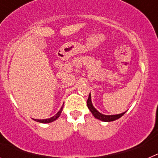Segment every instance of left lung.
<instances>
[{
  "label": "left lung",
  "instance_id": "1",
  "mask_svg": "<svg viewBox=\"0 0 158 158\" xmlns=\"http://www.w3.org/2000/svg\"><path fill=\"white\" fill-rule=\"evenodd\" d=\"M87 105H88V107H89V111H91L92 114L93 115V116H94L96 118L100 119V120L104 121V122H111V121L116 120V119H118V118H119L120 117H122L123 115L126 113V111H124V112L121 113V114H118V115H110L101 114V113L99 112V111H97L94 107H93V104H92L91 95L90 94H89V98H88V100H87Z\"/></svg>",
  "mask_w": 158,
  "mask_h": 158
}]
</instances>
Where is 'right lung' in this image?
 Returning a JSON list of instances; mask_svg holds the SVG:
<instances>
[{"label":"right lung","instance_id":"add662e5","mask_svg":"<svg viewBox=\"0 0 158 158\" xmlns=\"http://www.w3.org/2000/svg\"><path fill=\"white\" fill-rule=\"evenodd\" d=\"M62 109H63V106H62V107H61V109L57 112V114H55L54 116L51 117V118H46V119H36V118H33V119H34L35 121H36V122L42 123H49L54 122V120H56L57 118L60 116V115H61V113H62Z\"/></svg>","mask_w":158,"mask_h":158}]
</instances>
